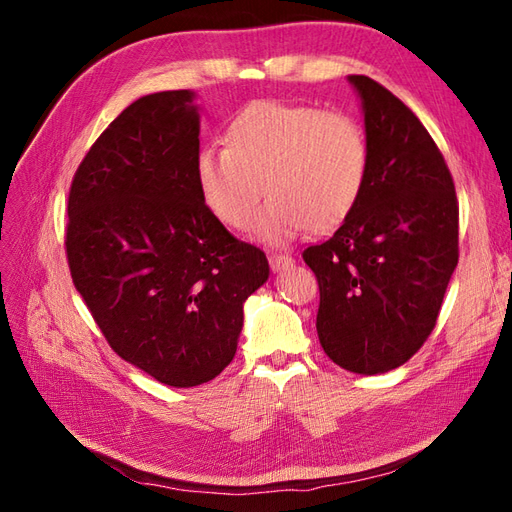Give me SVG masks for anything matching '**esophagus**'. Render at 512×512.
Here are the masks:
<instances>
[{
    "label": "esophagus",
    "mask_w": 512,
    "mask_h": 512,
    "mask_svg": "<svg viewBox=\"0 0 512 512\" xmlns=\"http://www.w3.org/2000/svg\"><path fill=\"white\" fill-rule=\"evenodd\" d=\"M292 262H294V260H292L288 254H271V256H269V265H271V271H273V273L288 269V267L292 265Z\"/></svg>",
    "instance_id": "34e87169"
}]
</instances>
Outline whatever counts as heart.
I'll return each instance as SVG.
<instances>
[{"instance_id": "heart-1", "label": "heart", "mask_w": 512, "mask_h": 512, "mask_svg": "<svg viewBox=\"0 0 512 512\" xmlns=\"http://www.w3.org/2000/svg\"><path fill=\"white\" fill-rule=\"evenodd\" d=\"M224 145L198 153L200 196L222 224L243 230L265 185L269 203L254 235L269 245H286L307 226H339L365 190L367 136L346 113L256 100L228 121Z\"/></svg>"}]
</instances>
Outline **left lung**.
I'll return each mask as SVG.
<instances>
[{
  "label": "left lung",
  "mask_w": 512,
  "mask_h": 512,
  "mask_svg": "<svg viewBox=\"0 0 512 512\" xmlns=\"http://www.w3.org/2000/svg\"><path fill=\"white\" fill-rule=\"evenodd\" d=\"M369 173L335 235L303 252L316 273V329L329 359L374 376L404 365L436 327L459 260L455 183L438 145L410 108L363 74Z\"/></svg>",
  "instance_id": "8db88e82"
}]
</instances>
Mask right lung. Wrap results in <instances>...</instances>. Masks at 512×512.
<instances>
[{"label": "right lung", "instance_id": "right-lung-1", "mask_svg": "<svg viewBox=\"0 0 512 512\" xmlns=\"http://www.w3.org/2000/svg\"><path fill=\"white\" fill-rule=\"evenodd\" d=\"M190 89L132 102L72 179L70 275L123 361L175 389L222 374L243 303L269 280L258 247L235 239L200 196V115Z\"/></svg>", "mask_w": 512, "mask_h": 512}]
</instances>
